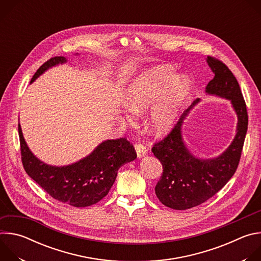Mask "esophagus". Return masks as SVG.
<instances>
[{
  "mask_svg": "<svg viewBox=\"0 0 261 261\" xmlns=\"http://www.w3.org/2000/svg\"><path fill=\"white\" fill-rule=\"evenodd\" d=\"M135 151H136L137 157H138V158H141V157H143V156L146 154L147 148L145 147L144 144L138 142V143L135 144Z\"/></svg>",
  "mask_w": 261,
  "mask_h": 261,
  "instance_id": "esophagus-1",
  "label": "esophagus"
}]
</instances>
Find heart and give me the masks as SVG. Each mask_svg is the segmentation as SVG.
<instances>
[{
	"instance_id": "heart-1",
	"label": "heart",
	"mask_w": 261,
	"mask_h": 261,
	"mask_svg": "<svg viewBox=\"0 0 261 261\" xmlns=\"http://www.w3.org/2000/svg\"><path fill=\"white\" fill-rule=\"evenodd\" d=\"M191 91L187 76L165 66H155L142 72L129 86L127 106L135 115L151 110L147 128L153 134L167 133L175 124L179 110Z\"/></svg>"
}]
</instances>
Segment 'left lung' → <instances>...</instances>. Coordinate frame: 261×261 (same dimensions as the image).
Returning a JSON list of instances; mask_svg holds the SVG:
<instances>
[{"mask_svg":"<svg viewBox=\"0 0 261 261\" xmlns=\"http://www.w3.org/2000/svg\"><path fill=\"white\" fill-rule=\"evenodd\" d=\"M206 62L215 76L205 92L231 102L238 116L237 134L230 145L216 158L200 159L192 155L182 139L181 126L190 109L199 102L196 99L170 133L154 144L152 152L163 166L155 192L164 205L173 210L199 205L224 187L238 168L248 129L246 102L237 79L221 61L207 57Z\"/></svg>","mask_w":261,"mask_h":261,"instance_id":"8db88e82","label":"left lung"}]
</instances>
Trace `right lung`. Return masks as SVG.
Returning <instances> with one entry per match:
<instances>
[{
	"instance_id": "obj_1",
	"label": "right lung",
	"mask_w": 261,
	"mask_h": 261,
	"mask_svg": "<svg viewBox=\"0 0 261 261\" xmlns=\"http://www.w3.org/2000/svg\"><path fill=\"white\" fill-rule=\"evenodd\" d=\"M66 62L65 57L49 59L37 70L31 84L47 69ZM18 134L21 161L28 175L53 198L75 207L90 206L105 197L116 180L119 168L137 157L134 146L126 138L108 139L75 163L51 166L30 151L19 123Z\"/></svg>"
}]
</instances>
